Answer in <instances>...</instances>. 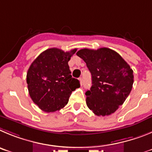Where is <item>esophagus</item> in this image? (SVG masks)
I'll use <instances>...</instances> for the list:
<instances>
[{
  "instance_id": "esophagus-1",
  "label": "esophagus",
  "mask_w": 152,
  "mask_h": 152,
  "mask_svg": "<svg viewBox=\"0 0 152 152\" xmlns=\"http://www.w3.org/2000/svg\"><path fill=\"white\" fill-rule=\"evenodd\" d=\"M79 82H80V85H81V86H83V78H79Z\"/></svg>"
}]
</instances>
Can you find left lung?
Listing matches in <instances>:
<instances>
[{
	"mask_svg": "<svg viewBox=\"0 0 152 152\" xmlns=\"http://www.w3.org/2000/svg\"><path fill=\"white\" fill-rule=\"evenodd\" d=\"M76 54L91 74L92 86L86 92L88 107L97 116L114 113L132 90V69L118 53L107 48L81 49Z\"/></svg>",
	"mask_w": 152,
	"mask_h": 152,
	"instance_id": "8db88e82",
	"label": "left lung"
}]
</instances>
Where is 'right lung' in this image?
Instances as JSON below:
<instances>
[{"mask_svg":"<svg viewBox=\"0 0 152 152\" xmlns=\"http://www.w3.org/2000/svg\"><path fill=\"white\" fill-rule=\"evenodd\" d=\"M77 49L64 52L61 49H47L32 63L26 83L34 103L45 112L61 110L69 102L72 91L80 87L72 77L68 62Z\"/></svg>","mask_w":152,"mask_h":152,"instance_id":"1","label":"right lung"}]
</instances>
